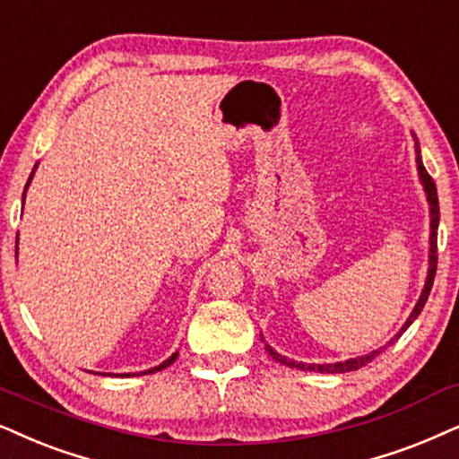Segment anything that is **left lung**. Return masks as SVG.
I'll return each instance as SVG.
<instances>
[{"label": "left lung", "instance_id": "1", "mask_svg": "<svg viewBox=\"0 0 459 459\" xmlns=\"http://www.w3.org/2000/svg\"><path fill=\"white\" fill-rule=\"evenodd\" d=\"M411 134H413V141H415V164H418V175H420L421 186H424L428 206H430V253H428V276H426V284H424V289H421V295H420L418 303H415L413 312L409 314L407 323H404V325L401 326V331H398L396 335L392 337L390 342L385 343L384 348H377V350H373V352H368V354H365V356H356V359H350V360H343V362H325V365H316V362H312V365H307V362H297V360H293V359H287V356L278 354L276 350H273V348L270 346V343H265V352L270 354L272 359L276 360V362H281V365H287V367H290V368H301V371H318V373H348V371H356V368L365 367L367 362H371V360L375 359V356L382 354L384 350L390 346V343H394L396 339L401 337L403 333L407 331L409 326L413 325V320L420 316L421 309H424L426 301H428V295H430L432 282H434V273H437V230H438V217H440V212H438L437 186H434L432 177L428 175V170L424 169V162H421L418 136H415V133H411ZM261 339H264V337H261ZM264 342H265V339H264Z\"/></svg>", "mask_w": 459, "mask_h": 459}]
</instances>
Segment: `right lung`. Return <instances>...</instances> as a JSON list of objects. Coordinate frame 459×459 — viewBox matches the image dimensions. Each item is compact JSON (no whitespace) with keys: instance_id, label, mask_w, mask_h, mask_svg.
Listing matches in <instances>:
<instances>
[{"instance_id":"obj_1","label":"right lung","mask_w":459,"mask_h":459,"mask_svg":"<svg viewBox=\"0 0 459 459\" xmlns=\"http://www.w3.org/2000/svg\"><path fill=\"white\" fill-rule=\"evenodd\" d=\"M35 169H38V164L33 166V172L31 175H29V181H27V186H25V194H27V187H29V183H31V178H33V175H35ZM25 194H22V204H25ZM16 255H19V236H16ZM177 356H178V352H175V354H170L169 359H166L162 365H158V367H152V368H147V371H141V373H136V375H147V373H156V371H162V368H166V367H170L172 362L177 360ZM126 375V377H130V373H124Z\"/></svg>"}]
</instances>
